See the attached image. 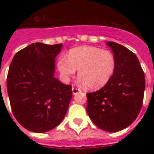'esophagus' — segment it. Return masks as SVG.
<instances>
[{
    "label": "esophagus",
    "mask_w": 154,
    "mask_h": 154,
    "mask_svg": "<svg viewBox=\"0 0 154 154\" xmlns=\"http://www.w3.org/2000/svg\"><path fill=\"white\" fill-rule=\"evenodd\" d=\"M81 92V89H79V88H76V87H72V93L74 94V95H75V94H77L78 92Z\"/></svg>",
    "instance_id": "obj_1"
}]
</instances>
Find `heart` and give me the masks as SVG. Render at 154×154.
I'll list each match as a JSON object with an SVG mask.
<instances>
[{"label": "heart", "instance_id": "obj_1", "mask_svg": "<svg viewBox=\"0 0 154 154\" xmlns=\"http://www.w3.org/2000/svg\"><path fill=\"white\" fill-rule=\"evenodd\" d=\"M116 58L112 51L93 46L71 49L67 58L58 61V69L64 81L68 82L79 70V77L90 89H99L108 83L116 69Z\"/></svg>", "mask_w": 154, "mask_h": 154}]
</instances>
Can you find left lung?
<instances>
[{
    "label": "left lung",
    "instance_id": "obj_1",
    "mask_svg": "<svg viewBox=\"0 0 154 154\" xmlns=\"http://www.w3.org/2000/svg\"><path fill=\"white\" fill-rule=\"evenodd\" d=\"M106 45L116 58L115 72L102 89L86 94V111L99 129L115 133L131 125L140 112L145 76L134 53L116 42Z\"/></svg>",
    "mask_w": 154,
    "mask_h": 154
}]
</instances>
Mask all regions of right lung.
I'll list each match as a JSON object with an SVG mask.
<instances>
[{"instance_id":"right-lung-1","label":"right lung","mask_w":154,"mask_h":154,"mask_svg":"<svg viewBox=\"0 0 154 154\" xmlns=\"http://www.w3.org/2000/svg\"><path fill=\"white\" fill-rule=\"evenodd\" d=\"M62 44L33 43L14 56L7 78L12 112L24 128L49 131L63 120L72 96L70 85L54 77Z\"/></svg>"}]
</instances>
